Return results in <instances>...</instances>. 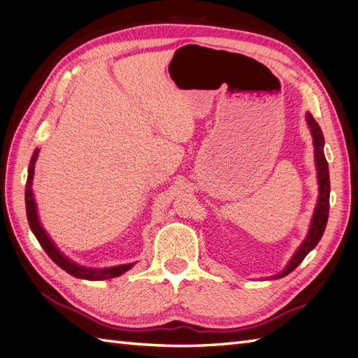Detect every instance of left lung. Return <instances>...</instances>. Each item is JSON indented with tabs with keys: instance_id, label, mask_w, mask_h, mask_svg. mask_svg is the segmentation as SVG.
I'll return each instance as SVG.
<instances>
[{
	"instance_id": "obj_1",
	"label": "left lung",
	"mask_w": 358,
	"mask_h": 358,
	"mask_svg": "<svg viewBox=\"0 0 358 358\" xmlns=\"http://www.w3.org/2000/svg\"><path fill=\"white\" fill-rule=\"evenodd\" d=\"M306 124H308L310 132L313 136V145H314V162H315V171H317V182H319V198L317 204H315V209L313 213V218L310 222V230L308 235L303 239V243L299 245L296 253L292 256V259L288 261L285 268L280 273L274 274V276L268 279H280L287 276V274L292 273L299 264H301L305 256L308 255L313 248L319 244V241L325 231L327 222H328V215H329V171H328V162L325 159V154H323V146H325V138H323L322 129L314 120L310 113H306Z\"/></svg>"
}]
</instances>
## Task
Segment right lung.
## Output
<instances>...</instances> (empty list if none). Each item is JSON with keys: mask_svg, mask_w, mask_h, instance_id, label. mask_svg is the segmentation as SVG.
Listing matches in <instances>:
<instances>
[{"mask_svg": "<svg viewBox=\"0 0 358 358\" xmlns=\"http://www.w3.org/2000/svg\"><path fill=\"white\" fill-rule=\"evenodd\" d=\"M38 154L39 149L36 148L35 152H33L30 164H29V176H27V185H26V212H27V220H29V226L33 231V235L36 236L39 241L41 247L44 248L45 253L50 256L56 265H59L62 270H65L71 276L78 278V279H87V280H103V279H111V278H117L124 271H128L132 268V265L136 262L131 264H122V265H114V267H105V268H93V267H85V265H79L78 262L71 261L69 256H65L59 248L56 247L53 243V239L48 236L45 229L43 227V224L39 221L38 217V207L35 201V195H33V176H35V163L38 160Z\"/></svg>", "mask_w": 358, "mask_h": 358, "instance_id": "1", "label": "right lung"}]
</instances>
